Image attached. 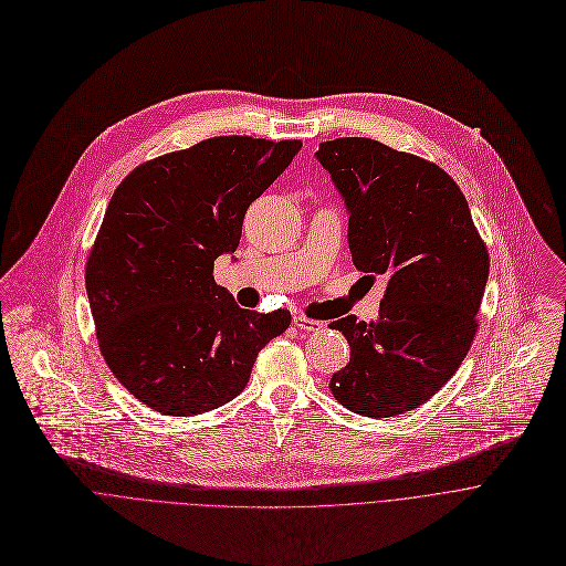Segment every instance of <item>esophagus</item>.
Segmentation results:
<instances>
[{
    "instance_id": "obj_1",
    "label": "esophagus",
    "mask_w": 566,
    "mask_h": 566,
    "mask_svg": "<svg viewBox=\"0 0 566 566\" xmlns=\"http://www.w3.org/2000/svg\"><path fill=\"white\" fill-rule=\"evenodd\" d=\"M293 325H295L297 329H302V332H317V329H322V322H319V319L306 317V315H302V313L293 315Z\"/></svg>"
}]
</instances>
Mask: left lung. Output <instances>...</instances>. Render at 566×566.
<instances>
[{
	"label": "left lung",
	"mask_w": 566,
	"mask_h": 566,
	"mask_svg": "<svg viewBox=\"0 0 566 566\" xmlns=\"http://www.w3.org/2000/svg\"><path fill=\"white\" fill-rule=\"evenodd\" d=\"M349 210L356 269L387 277L376 322H332L352 347L329 389L356 415L387 419L430 400L459 369L476 334L489 249L454 179L432 160L374 138L319 143Z\"/></svg>",
	"instance_id": "left-lung-1"
}]
</instances>
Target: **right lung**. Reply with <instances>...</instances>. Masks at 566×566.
Segmentation results:
<instances>
[{
  "instance_id": "right-lung-1",
  "label": "right lung",
  "mask_w": 566,
  "mask_h": 566,
  "mask_svg": "<svg viewBox=\"0 0 566 566\" xmlns=\"http://www.w3.org/2000/svg\"><path fill=\"white\" fill-rule=\"evenodd\" d=\"M300 145L214 136L145 160L116 188L85 284L107 367L154 412L192 417L223 406L289 329V311L239 308L212 271L234 253L249 206Z\"/></svg>"
}]
</instances>
